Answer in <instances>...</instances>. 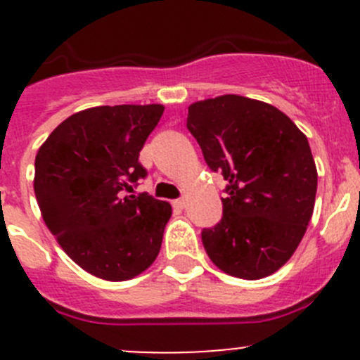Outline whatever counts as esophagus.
<instances>
[{
    "label": "esophagus",
    "instance_id": "34e87169",
    "mask_svg": "<svg viewBox=\"0 0 360 360\" xmlns=\"http://www.w3.org/2000/svg\"><path fill=\"white\" fill-rule=\"evenodd\" d=\"M172 205L176 207V209H184V207H186V202H184V198H177V200L172 202Z\"/></svg>",
    "mask_w": 360,
    "mask_h": 360
}]
</instances>
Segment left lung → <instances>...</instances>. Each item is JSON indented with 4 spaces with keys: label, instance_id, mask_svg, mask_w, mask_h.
<instances>
[{
    "label": "left lung",
    "instance_id": "left-lung-1",
    "mask_svg": "<svg viewBox=\"0 0 360 360\" xmlns=\"http://www.w3.org/2000/svg\"><path fill=\"white\" fill-rule=\"evenodd\" d=\"M186 127L228 181L223 217L202 231L210 261L245 281L275 274L314 214L317 167L307 136L271 104L233 94L191 104Z\"/></svg>",
    "mask_w": 360,
    "mask_h": 360
}]
</instances>
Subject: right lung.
I'll use <instances>...</instances> for the list:
<instances>
[{"instance_id": "obj_1", "label": "right lung", "mask_w": 360, "mask_h": 360, "mask_svg": "<svg viewBox=\"0 0 360 360\" xmlns=\"http://www.w3.org/2000/svg\"><path fill=\"white\" fill-rule=\"evenodd\" d=\"M162 104L97 106L64 120L38 150L34 195L49 230L78 266L129 281L157 259L169 202L127 195L146 177L139 163Z\"/></svg>"}]
</instances>
